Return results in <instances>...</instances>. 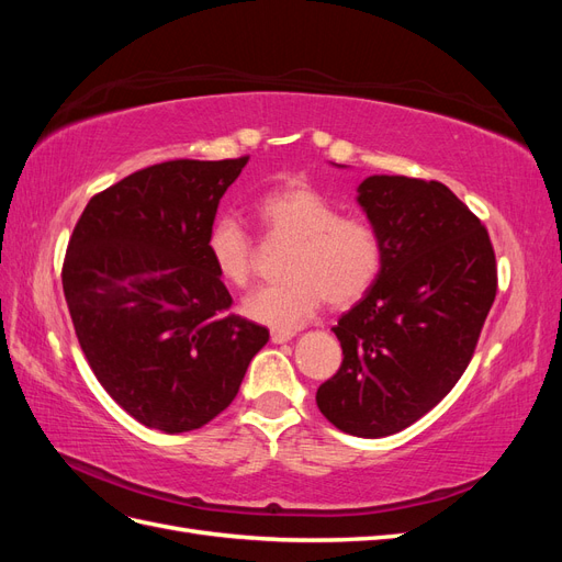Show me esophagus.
Listing matches in <instances>:
<instances>
[{
	"mask_svg": "<svg viewBox=\"0 0 562 562\" xmlns=\"http://www.w3.org/2000/svg\"><path fill=\"white\" fill-rule=\"evenodd\" d=\"M293 337H295V330H271V342L274 345H283Z\"/></svg>",
	"mask_w": 562,
	"mask_h": 562,
	"instance_id": "obj_1",
	"label": "esophagus"
}]
</instances>
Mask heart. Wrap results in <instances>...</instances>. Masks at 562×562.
<instances>
[{
  "instance_id": "1",
  "label": "heart",
  "mask_w": 562,
  "mask_h": 562,
  "mask_svg": "<svg viewBox=\"0 0 562 562\" xmlns=\"http://www.w3.org/2000/svg\"><path fill=\"white\" fill-rule=\"evenodd\" d=\"M252 211L269 239L291 241V248L283 258L285 279L262 285L244 300L248 318L293 330L326 300L333 307H349L378 283L384 244L368 217L339 215L328 196L304 182L265 192ZM206 246L220 277L236 288L248 285L255 241L239 220L220 215L209 229Z\"/></svg>"
}]
</instances>
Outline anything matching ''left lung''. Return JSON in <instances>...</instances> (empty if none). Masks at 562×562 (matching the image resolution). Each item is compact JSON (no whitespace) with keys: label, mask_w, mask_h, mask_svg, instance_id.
Listing matches in <instances>:
<instances>
[{"label":"left lung","mask_w":562,"mask_h":562,"mask_svg":"<svg viewBox=\"0 0 562 562\" xmlns=\"http://www.w3.org/2000/svg\"><path fill=\"white\" fill-rule=\"evenodd\" d=\"M359 203L382 234L378 283L337 321L342 366L316 391L339 431L411 427L464 375L497 295L487 229L443 182L370 176Z\"/></svg>","instance_id":"8db88e82"}]
</instances>
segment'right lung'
I'll return each mask as SVG.
<instances>
[{"label":"right lung","mask_w":562,"mask_h":562,"mask_svg":"<svg viewBox=\"0 0 562 562\" xmlns=\"http://www.w3.org/2000/svg\"><path fill=\"white\" fill-rule=\"evenodd\" d=\"M248 157L147 166L95 194L67 244L63 293L98 382L149 429H201L239 394L269 330L229 314L209 255Z\"/></svg>","instance_id":"add662e5"}]
</instances>
